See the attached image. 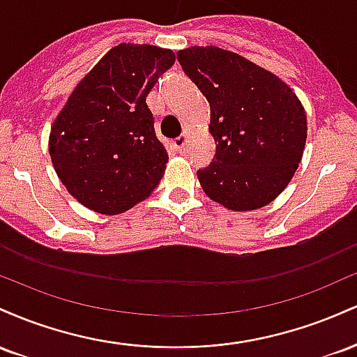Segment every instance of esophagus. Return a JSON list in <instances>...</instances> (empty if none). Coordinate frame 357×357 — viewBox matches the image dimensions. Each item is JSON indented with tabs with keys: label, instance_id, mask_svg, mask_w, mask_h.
Masks as SVG:
<instances>
[{
	"label": "esophagus",
	"instance_id": "esophagus-1",
	"mask_svg": "<svg viewBox=\"0 0 357 357\" xmlns=\"http://www.w3.org/2000/svg\"><path fill=\"white\" fill-rule=\"evenodd\" d=\"M186 137H188V132H183L181 136L174 139V141H173V144H174L176 149H178V151H181V149H183L184 144H186Z\"/></svg>",
	"mask_w": 357,
	"mask_h": 357
}]
</instances>
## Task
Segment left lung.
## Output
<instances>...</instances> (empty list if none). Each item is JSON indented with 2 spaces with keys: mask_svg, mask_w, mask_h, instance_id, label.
I'll return each mask as SVG.
<instances>
[{
  "mask_svg": "<svg viewBox=\"0 0 357 357\" xmlns=\"http://www.w3.org/2000/svg\"><path fill=\"white\" fill-rule=\"evenodd\" d=\"M183 72L211 109L213 161L198 169L203 191L223 206H265L290 183L304 154L307 117L278 77L218 47L178 52Z\"/></svg>",
  "mask_w": 357,
  "mask_h": 357,
  "instance_id": "obj_1",
  "label": "left lung"
}]
</instances>
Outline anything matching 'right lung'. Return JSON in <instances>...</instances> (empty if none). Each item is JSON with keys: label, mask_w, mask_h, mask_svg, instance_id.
I'll list each match as a JSON object with an SVG mask.
<instances>
[{"label": "right lung", "mask_w": 357, "mask_h": 357, "mask_svg": "<svg viewBox=\"0 0 357 357\" xmlns=\"http://www.w3.org/2000/svg\"><path fill=\"white\" fill-rule=\"evenodd\" d=\"M174 53L121 43L77 85L53 122L50 155L68 192L89 210L119 215L155 190L167 153L146 104Z\"/></svg>", "instance_id": "add662e5"}]
</instances>
